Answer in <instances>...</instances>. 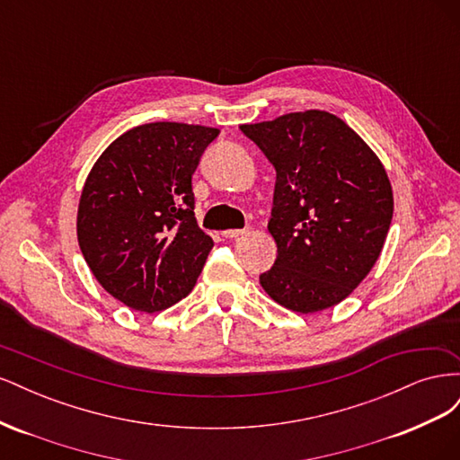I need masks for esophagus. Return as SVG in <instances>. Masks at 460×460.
<instances>
[{
	"instance_id": "obj_1",
	"label": "esophagus",
	"mask_w": 460,
	"mask_h": 460,
	"mask_svg": "<svg viewBox=\"0 0 460 460\" xmlns=\"http://www.w3.org/2000/svg\"><path fill=\"white\" fill-rule=\"evenodd\" d=\"M245 234H249V230L247 228H242V230H238V228H232V230H222V238H240V235H245Z\"/></svg>"
}]
</instances>
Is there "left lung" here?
I'll return each mask as SVG.
<instances>
[{
	"mask_svg": "<svg viewBox=\"0 0 460 460\" xmlns=\"http://www.w3.org/2000/svg\"><path fill=\"white\" fill-rule=\"evenodd\" d=\"M276 169L269 232L278 245L264 291L303 314L343 301L378 261L394 217L384 164L326 111L242 124Z\"/></svg>",
	"mask_w": 460,
	"mask_h": 460,
	"instance_id": "obj_1",
	"label": "left lung"
}]
</instances>
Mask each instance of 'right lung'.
<instances>
[{
    "label": "right lung",
    "instance_id": "obj_1",
    "mask_svg": "<svg viewBox=\"0 0 460 460\" xmlns=\"http://www.w3.org/2000/svg\"><path fill=\"white\" fill-rule=\"evenodd\" d=\"M218 134L201 124H142L90 171L78 245L97 282L127 307L163 311L196 286L215 243L198 226L191 176Z\"/></svg>",
    "mask_w": 460,
    "mask_h": 460
}]
</instances>
